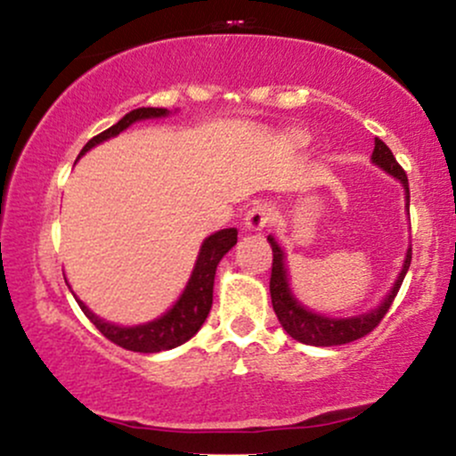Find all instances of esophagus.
Wrapping results in <instances>:
<instances>
[{
	"label": "esophagus",
	"instance_id": "1",
	"mask_svg": "<svg viewBox=\"0 0 456 456\" xmlns=\"http://www.w3.org/2000/svg\"><path fill=\"white\" fill-rule=\"evenodd\" d=\"M272 221V208L268 203H255L244 216V227L248 232H261L264 227H268V223Z\"/></svg>",
	"mask_w": 456,
	"mask_h": 456
}]
</instances>
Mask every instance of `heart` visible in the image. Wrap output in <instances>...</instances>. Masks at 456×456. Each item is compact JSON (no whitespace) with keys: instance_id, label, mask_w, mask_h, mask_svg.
<instances>
[{"instance_id":"obj_1","label":"heart","mask_w":456,"mask_h":456,"mask_svg":"<svg viewBox=\"0 0 456 456\" xmlns=\"http://www.w3.org/2000/svg\"><path fill=\"white\" fill-rule=\"evenodd\" d=\"M296 139H297V141H302V134H296Z\"/></svg>"}]
</instances>
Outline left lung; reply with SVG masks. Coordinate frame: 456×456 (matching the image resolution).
I'll list each match as a JSON object with an SVG mask.
<instances>
[{
    "label": "left lung",
    "mask_w": 456,
    "mask_h": 456,
    "mask_svg": "<svg viewBox=\"0 0 456 456\" xmlns=\"http://www.w3.org/2000/svg\"><path fill=\"white\" fill-rule=\"evenodd\" d=\"M370 160L384 169L386 174L401 182L403 188H405V206L410 208V184H407V175L403 171V167L396 162L395 154H392L388 145L381 139H375V150ZM268 242L272 246V276H270V296H272V306H274L276 317H279L282 330L289 334L296 341L305 345H315V347H332V345H345L358 341V338L366 337L370 330L379 326V322L384 319L386 313L392 302H395L396 294L401 289V282L405 279L407 270H410L411 264V248L407 250L405 261H403V268L399 279H396L395 285H392L390 294L384 297V302L375 308V311L364 313V315L355 317H345V319H332L326 315H319V313L308 311L306 306H302L300 302L296 300L294 294L289 289V281H287V268H285V253L276 240L268 235Z\"/></svg>",
    "instance_id": "left-lung-1"
}]
</instances>
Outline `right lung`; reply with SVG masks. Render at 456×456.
I'll return each mask as SVG.
<instances>
[{
  "instance_id": "1",
  "label": "right lung",
  "mask_w": 456,
  "mask_h": 456,
  "mask_svg": "<svg viewBox=\"0 0 456 456\" xmlns=\"http://www.w3.org/2000/svg\"><path fill=\"white\" fill-rule=\"evenodd\" d=\"M169 115L167 109L159 107H141L134 109L124 115L118 124H113L111 128L102 130L101 134L90 139L86 143V148L81 150L83 156L87 150H92L94 145L102 143V141L115 137L122 130H126L130 124L139 122V119H151V118H165ZM235 242H238V229H221V232L212 233L210 238L203 240L201 250H199V257L195 264V270H192L191 279H188V285L184 294L180 296V300L175 302L165 315L154 319V322L143 323V326H115V323L104 322V319H98L94 313L83 305L81 300L78 306L81 311L90 317V322L101 330V334L109 338V341L119 345V347L130 349V352L139 354H159L165 352V349H174L177 345L186 343L188 338H192L199 332V328L203 326L206 317L210 315L212 308V291H214V274H216V265L229 250L233 248Z\"/></svg>"
}]
</instances>
